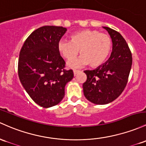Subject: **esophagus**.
I'll return each mask as SVG.
<instances>
[{
  "mask_svg": "<svg viewBox=\"0 0 146 146\" xmlns=\"http://www.w3.org/2000/svg\"><path fill=\"white\" fill-rule=\"evenodd\" d=\"M80 70H73V73H74V76H76L77 74H78V73H80Z\"/></svg>",
  "mask_w": 146,
  "mask_h": 146,
  "instance_id": "34e87169",
  "label": "esophagus"
}]
</instances>
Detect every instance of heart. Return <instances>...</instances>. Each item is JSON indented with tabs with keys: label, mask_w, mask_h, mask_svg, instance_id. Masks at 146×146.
Segmentation results:
<instances>
[{
	"label": "heart",
	"mask_w": 146,
	"mask_h": 146,
	"mask_svg": "<svg viewBox=\"0 0 146 146\" xmlns=\"http://www.w3.org/2000/svg\"><path fill=\"white\" fill-rule=\"evenodd\" d=\"M112 46L111 36L96 30H83L70 36L69 40L60 39L57 50L68 61L73 60L80 53L79 60L70 62L68 66L76 68L89 64L91 67L101 65L110 54Z\"/></svg>",
	"instance_id": "1"
}]
</instances>
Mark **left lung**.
I'll return each instance as SVG.
<instances>
[{"instance_id": "obj_1", "label": "left lung", "mask_w": 146, "mask_h": 146, "mask_svg": "<svg viewBox=\"0 0 146 146\" xmlns=\"http://www.w3.org/2000/svg\"><path fill=\"white\" fill-rule=\"evenodd\" d=\"M112 40V52L107 62L96 69L84 70V95L96 105H105L116 100L127 84L132 64L130 49L123 36L113 29L104 27Z\"/></svg>"}]
</instances>
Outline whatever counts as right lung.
<instances>
[{
    "instance_id": "right-lung-1",
    "label": "right lung",
    "mask_w": 146,
    "mask_h": 146,
    "mask_svg": "<svg viewBox=\"0 0 146 146\" xmlns=\"http://www.w3.org/2000/svg\"><path fill=\"white\" fill-rule=\"evenodd\" d=\"M66 28L46 25L31 33L21 49L18 73L30 97L44 108L55 106L64 96V88L73 78V70L65 69V62L57 43Z\"/></svg>"
}]
</instances>
